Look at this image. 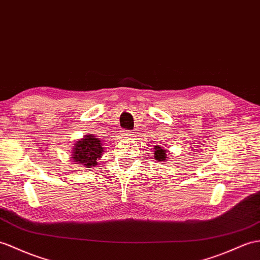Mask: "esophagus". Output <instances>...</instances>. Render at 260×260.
Listing matches in <instances>:
<instances>
[{"instance_id":"34e87169","label":"esophagus","mask_w":260,"mask_h":260,"mask_svg":"<svg viewBox=\"0 0 260 260\" xmlns=\"http://www.w3.org/2000/svg\"><path fill=\"white\" fill-rule=\"evenodd\" d=\"M120 134H122V136H127V137H131V136L133 135V133H132V131L124 129V131H122V133H120Z\"/></svg>"}]
</instances>
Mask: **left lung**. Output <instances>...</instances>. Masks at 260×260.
<instances>
[{"label": "left lung", "instance_id": "8db88e82", "mask_svg": "<svg viewBox=\"0 0 260 260\" xmlns=\"http://www.w3.org/2000/svg\"><path fill=\"white\" fill-rule=\"evenodd\" d=\"M154 157L159 160L162 161L166 159V152L164 149H161L159 146H155V153H154Z\"/></svg>", "mask_w": 260, "mask_h": 260}]
</instances>
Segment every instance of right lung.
Listing matches in <instances>:
<instances>
[{
  "instance_id": "right-lung-1",
  "label": "right lung",
  "mask_w": 260,
  "mask_h": 260,
  "mask_svg": "<svg viewBox=\"0 0 260 260\" xmlns=\"http://www.w3.org/2000/svg\"><path fill=\"white\" fill-rule=\"evenodd\" d=\"M103 153L102 143L94 135H86L82 141L76 142L72 154V159L75 164H82L86 168L98 164V158H100Z\"/></svg>"
}]
</instances>
